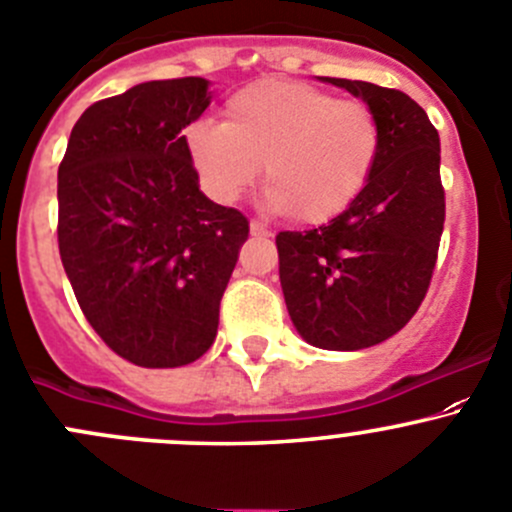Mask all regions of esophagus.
Segmentation results:
<instances>
[{
  "label": "esophagus",
  "mask_w": 512,
  "mask_h": 512,
  "mask_svg": "<svg viewBox=\"0 0 512 512\" xmlns=\"http://www.w3.org/2000/svg\"><path fill=\"white\" fill-rule=\"evenodd\" d=\"M250 235H252V237H270V235H272V232H270V230H267V227H265V225H262V222L252 220V222H250Z\"/></svg>",
  "instance_id": "esophagus-1"
}]
</instances>
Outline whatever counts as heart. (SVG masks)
Instances as JSON below:
<instances>
[{"label":"heart","instance_id":"obj_1","mask_svg":"<svg viewBox=\"0 0 512 512\" xmlns=\"http://www.w3.org/2000/svg\"><path fill=\"white\" fill-rule=\"evenodd\" d=\"M222 117L185 130L202 190L220 205L240 200L262 165L267 207L322 225L360 197L380 160L377 114L315 84L260 79L232 94Z\"/></svg>","mask_w":512,"mask_h":512}]
</instances>
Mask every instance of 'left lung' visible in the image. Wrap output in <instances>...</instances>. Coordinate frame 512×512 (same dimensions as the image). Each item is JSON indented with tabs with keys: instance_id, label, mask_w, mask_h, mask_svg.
<instances>
[{
	"instance_id": "left-lung-1",
	"label": "left lung",
	"mask_w": 512,
	"mask_h": 512,
	"mask_svg": "<svg viewBox=\"0 0 512 512\" xmlns=\"http://www.w3.org/2000/svg\"><path fill=\"white\" fill-rule=\"evenodd\" d=\"M377 114L382 150L365 190L342 215L305 232H280V285L305 342L362 350L403 330L418 312L445 222L440 137L400 89L320 77Z\"/></svg>"
}]
</instances>
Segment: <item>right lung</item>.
Masks as SVG:
<instances>
[{
    "mask_svg": "<svg viewBox=\"0 0 512 512\" xmlns=\"http://www.w3.org/2000/svg\"><path fill=\"white\" fill-rule=\"evenodd\" d=\"M212 102L202 77L155 79L94 102L57 172L59 255L99 337L140 367L212 347L250 222L212 202L182 130Z\"/></svg>",
    "mask_w": 512,
    "mask_h": 512,
    "instance_id": "obj_1",
    "label": "right lung"
}]
</instances>
